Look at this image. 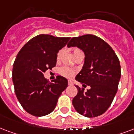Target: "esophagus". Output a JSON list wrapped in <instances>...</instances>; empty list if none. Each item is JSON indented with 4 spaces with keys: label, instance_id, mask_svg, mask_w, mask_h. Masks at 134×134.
<instances>
[{
    "label": "esophagus",
    "instance_id": "esophagus-1",
    "mask_svg": "<svg viewBox=\"0 0 134 134\" xmlns=\"http://www.w3.org/2000/svg\"><path fill=\"white\" fill-rule=\"evenodd\" d=\"M68 85H73V83H72V81H68Z\"/></svg>",
    "mask_w": 134,
    "mask_h": 134
}]
</instances>
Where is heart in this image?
Masks as SVG:
<instances>
[{
  "label": "heart",
  "mask_w": 134,
  "mask_h": 134,
  "mask_svg": "<svg viewBox=\"0 0 134 134\" xmlns=\"http://www.w3.org/2000/svg\"><path fill=\"white\" fill-rule=\"evenodd\" d=\"M78 50H80V49H75V52H77ZM60 54L61 53L60 52H58V54L57 55V59H59L60 58ZM59 73L62 75V76H64V77H67V78H71L74 75H75V71L72 69H70L69 67H63L62 68H60V70H59Z\"/></svg>",
  "instance_id": "b5f03b06"
}]
</instances>
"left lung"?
Wrapping results in <instances>:
<instances>
[{
    "label": "left lung",
    "mask_w": 134,
    "mask_h": 134,
    "mask_svg": "<svg viewBox=\"0 0 134 134\" xmlns=\"http://www.w3.org/2000/svg\"><path fill=\"white\" fill-rule=\"evenodd\" d=\"M67 47H77L85 52V63L75 79L84 87L86 84L90 87L85 92L76 85L78 92L72 104L86 117L100 116L109 107L117 92L121 78L119 58L109 44L94 35L72 37Z\"/></svg>",
    "instance_id": "1"
}]
</instances>
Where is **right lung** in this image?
Listing matches in <instances>:
<instances>
[{
  "instance_id": "right-lung-1",
  "label": "right lung",
  "mask_w": 134,
  "mask_h": 134,
  "mask_svg": "<svg viewBox=\"0 0 134 134\" xmlns=\"http://www.w3.org/2000/svg\"><path fill=\"white\" fill-rule=\"evenodd\" d=\"M70 37L41 34L20 50L13 68L15 92L23 108L35 116H43L54 109L68 81L62 76L49 82L44 72L56 66L57 55Z\"/></svg>"
}]
</instances>
